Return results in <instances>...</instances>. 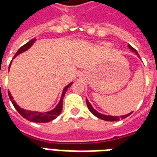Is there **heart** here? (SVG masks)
<instances>
[{"label":"heart","instance_id":"heart-1","mask_svg":"<svg viewBox=\"0 0 157 157\" xmlns=\"http://www.w3.org/2000/svg\"><path fill=\"white\" fill-rule=\"evenodd\" d=\"M104 45H105V46H108V47H109V44H104Z\"/></svg>","mask_w":157,"mask_h":157}]
</instances>
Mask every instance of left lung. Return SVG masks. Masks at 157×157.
Instances as JSON below:
<instances>
[{"label":"left lung","mask_w":157,"mask_h":157,"mask_svg":"<svg viewBox=\"0 0 157 157\" xmlns=\"http://www.w3.org/2000/svg\"><path fill=\"white\" fill-rule=\"evenodd\" d=\"M128 48H129V49H130L132 52H134L135 54H136V55H138L139 57H140L138 52L136 51L135 48L132 47L131 45L128 44ZM86 102L87 108H88V109L90 110V112L92 113L93 115H95L96 117L101 118V119H102V120H106V121H118V120H119V119H124V118H127L128 115H130V114L132 113H127V114H124V115H121V116L105 115V114H102V113H98V111H96L95 109H93V107L92 106V104L89 102V101L87 100V98H86Z\"/></svg>","instance_id":"obj_1"}]
</instances>
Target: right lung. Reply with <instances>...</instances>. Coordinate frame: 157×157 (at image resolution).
<instances>
[{
    "label": "right lung",
    "mask_w": 157,
    "mask_h": 157,
    "mask_svg": "<svg viewBox=\"0 0 157 157\" xmlns=\"http://www.w3.org/2000/svg\"><path fill=\"white\" fill-rule=\"evenodd\" d=\"M35 41L36 39L34 38V39H31L30 41L28 42L26 44L22 46V47L17 50V52L16 53L15 56L13 57V59L15 58L16 56H17L18 55H20L22 52H25L26 50H28V49L33 44V43H35ZM11 64H12V62L10 63V65H11ZM10 65H9V69H10ZM72 83H73V82H71L70 84H68L67 86H65V87H64L61 94V98H60V100H59V103L57 104V106L55 107V109H52L50 111H48V112L41 113L37 112V111H29V110H26V109H22V108H20V107L17 104V102L14 101V99L12 98L11 92H9V91L8 95L9 98H10V100L12 101V104L14 106V108H15V109L17 110V112H18L23 118H26L27 120H29V121L31 122H34V123H47V122L51 121L53 119L56 118L59 114H60V113H61L62 111V106H63V98H64V96H65V92L67 91V89L72 85Z\"/></svg>",
    "instance_id": "right-lung-1"
}]
</instances>
